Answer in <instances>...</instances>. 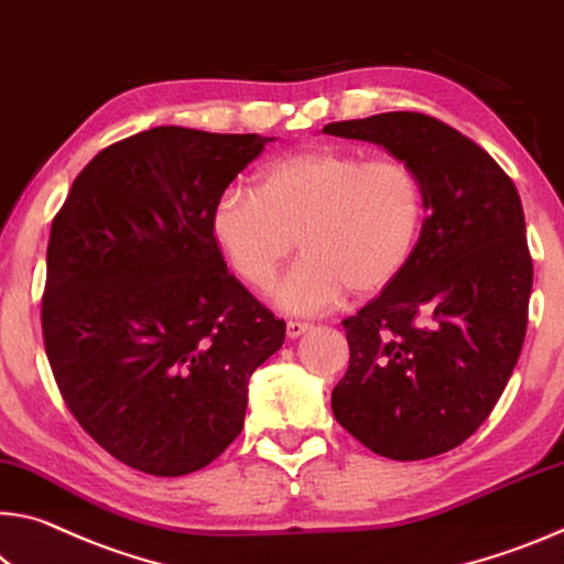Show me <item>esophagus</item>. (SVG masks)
Wrapping results in <instances>:
<instances>
[{
    "mask_svg": "<svg viewBox=\"0 0 564 564\" xmlns=\"http://www.w3.org/2000/svg\"><path fill=\"white\" fill-rule=\"evenodd\" d=\"M306 330H311V324H306V321H289V324H285V334H289V338H299L301 334H306Z\"/></svg>",
    "mask_w": 564,
    "mask_h": 564,
    "instance_id": "esophagus-1",
    "label": "esophagus"
}]
</instances>
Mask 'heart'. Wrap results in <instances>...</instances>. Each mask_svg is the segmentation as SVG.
Returning <instances> with one entry per match:
<instances>
[{"label":"heart","instance_id":"heart-1","mask_svg":"<svg viewBox=\"0 0 564 564\" xmlns=\"http://www.w3.org/2000/svg\"><path fill=\"white\" fill-rule=\"evenodd\" d=\"M426 191L404 160L338 145L273 160L253 191L234 187L213 205L210 228L236 275L268 291L293 250H303L275 291L296 314L336 306L346 289L373 296L414 261L426 228Z\"/></svg>","mask_w":564,"mask_h":564}]
</instances>
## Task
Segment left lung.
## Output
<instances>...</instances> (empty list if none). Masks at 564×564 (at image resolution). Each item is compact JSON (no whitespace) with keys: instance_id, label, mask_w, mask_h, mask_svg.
<instances>
[{"instance_id":"8db88e82","label":"left lung","mask_w":564,"mask_h":564,"mask_svg":"<svg viewBox=\"0 0 564 564\" xmlns=\"http://www.w3.org/2000/svg\"><path fill=\"white\" fill-rule=\"evenodd\" d=\"M324 132L404 160L429 208L414 261L341 321L351 359L330 409L373 454L436 457L477 432L520 359L532 293L520 193L487 150L432 115L383 112Z\"/></svg>"}]
</instances>
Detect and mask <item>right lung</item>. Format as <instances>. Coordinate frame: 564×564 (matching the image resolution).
I'll list each match as a JSON object with an SVG mask.
<instances>
[{
    "mask_svg": "<svg viewBox=\"0 0 564 564\" xmlns=\"http://www.w3.org/2000/svg\"><path fill=\"white\" fill-rule=\"evenodd\" d=\"M261 135L153 128L100 150L52 220L44 351L79 426L153 477L203 469L243 429L248 379L285 338L213 238Z\"/></svg>",
    "mask_w": 564,
    "mask_h": 564,
    "instance_id": "add662e5",
    "label": "right lung"
}]
</instances>
